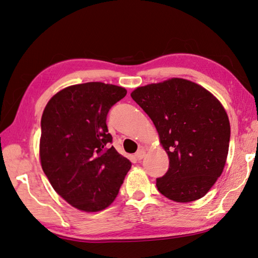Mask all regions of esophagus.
I'll return each instance as SVG.
<instances>
[{
  "label": "esophagus",
  "mask_w": 258,
  "mask_h": 258,
  "mask_svg": "<svg viewBox=\"0 0 258 258\" xmlns=\"http://www.w3.org/2000/svg\"><path fill=\"white\" fill-rule=\"evenodd\" d=\"M144 156H145V151L143 149H141V150H139V151L135 153V158H137V160H142V159L144 158Z\"/></svg>",
  "instance_id": "obj_1"
}]
</instances>
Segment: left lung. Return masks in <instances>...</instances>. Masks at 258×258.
<instances>
[{"label": "left lung", "mask_w": 258, "mask_h": 258, "mask_svg": "<svg viewBox=\"0 0 258 258\" xmlns=\"http://www.w3.org/2000/svg\"><path fill=\"white\" fill-rule=\"evenodd\" d=\"M131 97L152 119L169 157L158 190L180 203L203 198L228 156L230 123L223 106L207 89L178 78L139 87Z\"/></svg>", "instance_id": "obj_1"}]
</instances>
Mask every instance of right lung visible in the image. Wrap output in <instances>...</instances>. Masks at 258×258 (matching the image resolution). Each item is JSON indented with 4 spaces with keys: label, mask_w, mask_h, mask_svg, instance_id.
<instances>
[{
    "label": "right lung",
    "mask_w": 258,
    "mask_h": 258,
    "mask_svg": "<svg viewBox=\"0 0 258 258\" xmlns=\"http://www.w3.org/2000/svg\"><path fill=\"white\" fill-rule=\"evenodd\" d=\"M124 88L87 82L63 89L41 116L39 156L49 182L69 204L97 212L113 203L132 163L116 151L106 119Z\"/></svg>",
    "instance_id": "add662e5"
}]
</instances>
